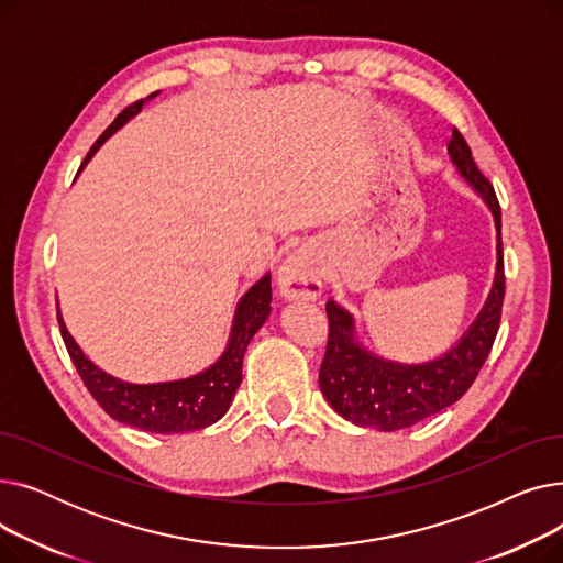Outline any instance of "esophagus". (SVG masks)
I'll return each mask as SVG.
<instances>
[{
    "label": "esophagus",
    "mask_w": 563,
    "mask_h": 563,
    "mask_svg": "<svg viewBox=\"0 0 563 563\" xmlns=\"http://www.w3.org/2000/svg\"><path fill=\"white\" fill-rule=\"evenodd\" d=\"M280 294L289 301H314L321 294L319 269L310 253H291L278 269Z\"/></svg>",
    "instance_id": "1"
}]
</instances>
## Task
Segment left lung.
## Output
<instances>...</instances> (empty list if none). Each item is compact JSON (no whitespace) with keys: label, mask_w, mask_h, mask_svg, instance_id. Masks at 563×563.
Masks as SVG:
<instances>
[{"label":"left lung","mask_w":563,"mask_h":563,"mask_svg":"<svg viewBox=\"0 0 563 563\" xmlns=\"http://www.w3.org/2000/svg\"><path fill=\"white\" fill-rule=\"evenodd\" d=\"M448 151L459 173L477 189L495 217L497 274L490 297L461 342L442 358L424 365H399L372 356L353 340L351 314L329 301V342L319 367V386L340 416L358 427L397 431L452 406L475 383L497 338L507 283L499 200L486 175L472 159L470 145L456 128L452 130Z\"/></svg>","instance_id":"obj_1"}]
</instances>
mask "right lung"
Segmentation results:
<instances>
[{
    "mask_svg": "<svg viewBox=\"0 0 563 563\" xmlns=\"http://www.w3.org/2000/svg\"><path fill=\"white\" fill-rule=\"evenodd\" d=\"M141 104L143 100H136L115 115V121L100 134V139L93 143L91 151H88L84 164L93 157L98 147L118 128L128 123L134 113H139ZM84 164L79 166V170L84 168ZM269 310H272V276L266 274L260 283H255L244 294V299L240 301V306H236L228 349L210 369H205L191 378L151 383V386H134V383L118 380L104 374L100 367H96L84 356L77 342L70 338L68 329L64 327L62 314H56V319H58V327H62V338L70 353V361L75 363L84 386L104 408L107 416L128 427L166 435V433L198 431L214 424L225 416V410L242 383L244 351L251 338L264 323V319L269 317Z\"/></svg>",
    "mask_w": 563,
    "mask_h": 563,
    "instance_id": "obj_1",
    "label": "right lung"
}]
</instances>
